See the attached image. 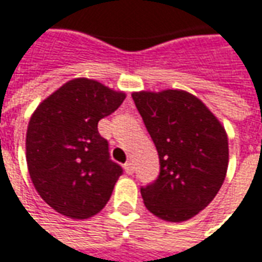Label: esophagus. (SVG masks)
Wrapping results in <instances>:
<instances>
[{"instance_id":"34e87169","label":"esophagus","mask_w":262,"mask_h":262,"mask_svg":"<svg viewBox=\"0 0 262 262\" xmlns=\"http://www.w3.org/2000/svg\"><path fill=\"white\" fill-rule=\"evenodd\" d=\"M124 169H125V172H127L128 175H133V173H134V166H133V164H131V162L124 164Z\"/></svg>"}]
</instances>
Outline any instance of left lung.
Here are the masks:
<instances>
[{"label": "left lung", "mask_w": 262, "mask_h": 262, "mask_svg": "<svg viewBox=\"0 0 262 262\" xmlns=\"http://www.w3.org/2000/svg\"><path fill=\"white\" fill-rule=\"evenodd\" d=\"M157 146L161 172L141 187L144 205L165 222L181 223L210 205L229 166L227 133L207 105L185 90L134 92Z\"/></svg>", "instance_id": "obj_1"}]
</instances>
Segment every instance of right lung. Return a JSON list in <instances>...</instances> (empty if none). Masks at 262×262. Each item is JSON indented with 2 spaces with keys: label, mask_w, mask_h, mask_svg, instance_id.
Returning a JSON list of instances; mask_svg holds the SVG:
<instances>
[{
  "label": "right lung",
  "mask_w": 262,
  "mask_h": 262,
  "mask_svg": "<svg viewBox=\"0 0 262 262\" xmlns=\"http://www.w3.org/2000/svg\"><path fill=\"white\" fill-rule=\"evenodd\" d=\"M124 98V92L77 77L33 111L25 141L28 170L39 196L57 213L84 220L110 200L122 169L110 159L97 124Z\"/></svg>",
  "instance_id": "right-lung-1"
}]
</instances>
